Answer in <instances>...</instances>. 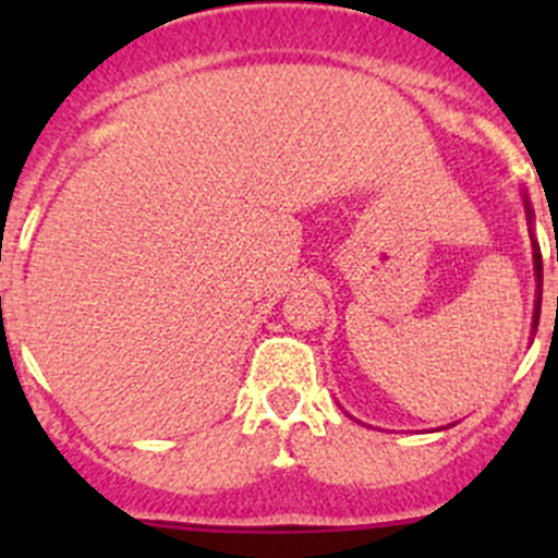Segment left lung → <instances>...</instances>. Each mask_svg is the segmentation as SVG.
<instances>
[{
  "label": "left lung",
  "mask_w": 558,
  "mask_h": 558,
  "mask_svg": "<svg viewBox=\"0 0 558 558\" xmlns=\"http://www.w3.org/2000/svg\"><path fill=\"white\" fill-rule=\"evenodd\" d=\"M529 218H532V210L526 207ZM558 258V247H556ZM534 272H537V311H534V324L539 320V302H543V256H539V245H534Z\"/></svg>",
  "instance_id": "8db88e82"
}]
</instances>
